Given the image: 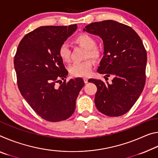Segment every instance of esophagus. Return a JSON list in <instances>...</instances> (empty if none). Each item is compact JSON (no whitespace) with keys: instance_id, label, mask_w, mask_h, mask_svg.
<instances>
[{"instance_id":"obj_1","label":"esophagus","mask_w":158,"mask_h":158,"mask_svg":"<svg viewBox=\"0 0 158 158\" xmlns=\"http://www.w3.org/2000/svg\"><path fill=\"white\" fill-rule=\"evenodd\" d=\"M83 79H84V81L85 84H87L88 81H89V79H88V78H86V77H84V78Z\"/></svg>"}]
</instances>
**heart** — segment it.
Returning <instances> with one entry per match:
<instances>
[{
    "mask_svg": "<svg viewBox=\"0 0 158 158\" xmlns=\"http://www.w3.org/2000/svg\"><path fill=\"white\" fill-rule=\"evenodd\" d=\"M74 41L87 49L85 58H91L98 60L100 57V52L96 47V41L94 37L89 34H81L77 36ZM58 55L64 62H68L70 57V49L68 44L63 43L58 49ZM93 61L90 59L79 63H74L69 67V73L74 77H88L91 73Z\"/></svg>",
    "mask_w": 158,
    "mask_h": 158,
    "instance_id": "b5f03b06",
    "label": "heart"
}]
</instances>
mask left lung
Returning a JSON list of instances; mask_svg holds the SVG:
<instances>
[{
  "mask_svg": "<svg viewBox=\"0 0 158 158\" xmlns=\"http://www.w3.org/2000/svg\"><path fill=\"white\" fill-rule=\"evenodd\" d=\"M84 31L102 40L104 56L98 72L114 77L111 84L100 79L89 81L98 89L96 107L106 116H122L135 105L145 85L147 53L143 42L132 28L114 20L92 23Z\"/></svg>",
  "mask_w": 158,
  "mask_h": 158,
  "instance_id": "left-lung-1",
  "label": "left lung"
}]
</instances>
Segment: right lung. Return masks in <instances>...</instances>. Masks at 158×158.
Wrapping results in <instances>:
<instances>
[{"label": "right lung", "mask_w": 158, "mask_h": 158, "mask_svg": "<svg viewBox=\"0 0 158 158\" xmlns=\"http://www.w3.org/2000/svg\"><path fill=\"white\" fill-rule=\"evenodd\" d=\"M77 28V24L41 26L26 34L17 47L14 65L19 89L35 112L47 121L70 117L84 85L81 78L61 81L68 72L58 49Z\"/></svg>", "instance_id": "add662e5"}]
</instances>
